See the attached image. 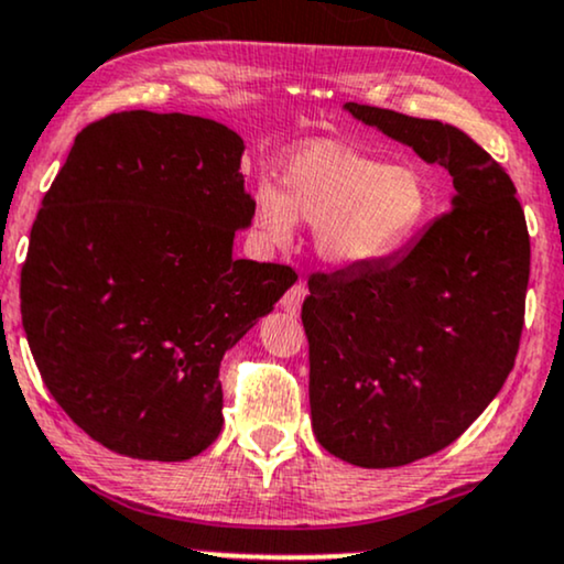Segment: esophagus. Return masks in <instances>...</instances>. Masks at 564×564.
Listing matches in <instances>:
<instances>
[{
    "label": "esophagus",
    "mask_w": 564,
    "mask_h": 564,
    "mask_svg": "<svg viewBox=\"0 0 564 564\" xmlns=\"http://www.w3.org/2000/svg\"><path fill=\"white\" fill-rule=\"evenodd\" d=\"M304 296H307V286H304V281H296L294 286H291L286 294H283L281 310L289 312V315H300Z\"/></svg>",
    "instance_id": "obj_1"
}]
</instances>
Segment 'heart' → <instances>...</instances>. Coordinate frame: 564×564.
<instances>
[{
	"label": "heart",
	"instance_id": "obj_1",
	"mask_svg": "<svg viewBox=\"0 0 564 564\" xmlns=\"http://www.w3.org/2000/svg\"><path fill=\"white\" fill-rule=\"evenodd\" d=\"M278 181L281 188H257V230L281 247L296 220L310 223L317 254L336 268H365L399 252L433 209V186L417 165L386 162L336 141L296 149Z\"/></svg>",
	"mask_w": 564,
	"mask_h": 564
}]
</instances>
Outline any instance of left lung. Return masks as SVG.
I'll return each mask as SVG.
<instances>
[{"instance_id":"obj_1","label":"left lung","mask_w":564,"mask_h":564,"mask_svg":"<svg viewBox=\"0 0 564 564\" xmlns=\"http://www.w3.org/2000/svg\"><path fill=\"white\" fill-rule=\"evenodd\" d=\"M454 181L452 209L404 254L312 273L302 304L312 431L357 467L431 457L470 429L518 357L531 239L514 183L470 135L347 101Z\"/></svg>"}]
</instances>
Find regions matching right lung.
Here are the masks:
<instances>
[{"label":"right lung","instance_id":"1","mask_svg":"<svg viewBox=\"0 0 564 564\" xmlns=\"http://www.w3.org/2000/svg\"><path fill=\"white\" fill-rule=\"evenodd\" d=\"M239 133L147 110L94 120L44 194L20 270L31 355L110 452L181 463L223 425L220 359L296 281L234 260L252 223Z\"/></svg>","mask_w":564,"mask_h":564}]
</instances>
